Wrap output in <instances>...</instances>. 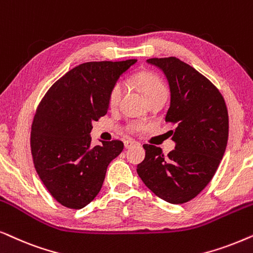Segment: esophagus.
I'll use <instances>...</instances> for the list:
<instances>
[{"instance_id": "1", "label": "esophagus", "mask_w": 253, "mask_h": 253, "mask_svg": "<svg viewBox=\"0 0 253 253\" xmlns=\"http://www.w3.org/2000/svg\"><path fill=\"white\" fill-rule=\"evenodd\" d=\"M139 144H140L139 142H136V141H134V140H125L124 141V146L126 149H128V148L133 147V146H139Z\"/></svg>"}]
</instances>
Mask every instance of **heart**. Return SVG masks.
I'll list each match as a JSON object with an SVG mask.
<instances>
[{"label":"heart","instance_id":"b5f03b06","mask_svg":"<svg viewBox=\"0 0 253 253\" xmlns=\"http://www.w3.org/2000/svg\"><path fill=\"white\" fill-rule=\"evenodd\" d=\"M135 82L137 86L141 89V91L143 92V95L146 96V98L153 95H157V93H167L166 84L155 74L141 72L135 76ZM123 92L124 84L121 82H116L111 86L109 95H107V104H109L111 109H114V107L118 106L121 96H123ZM141 128H142V125L140 123H129L126 127V129L133 134L140 132Z\"/></svg>","mask_w":253,"mask_h":253}]
</instances>
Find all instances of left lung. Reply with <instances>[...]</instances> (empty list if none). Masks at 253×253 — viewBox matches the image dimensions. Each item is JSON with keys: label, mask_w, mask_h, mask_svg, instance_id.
I'll return each mask as SVG.
<instances>
[{"label": "left lung", "mask_w": 253, "mask_h": 253, "mask_svg": "<svg viewBox=\"0 0 253 253\" xmlns=\"http://www.w3.org/2000/svg\"><path fill=\"white\" fill-rule=\"evenodd\" d=\"M163 70L171 102L166 121L176 148L164 155L143 144L146 157L137 166L144 185L162 200L184 204L197 197L216 172L228 142L229 118L223 96L207 77L174 56L147 60Z\"/></svg>", "instance_id": "8db88e82"}]
</instances>
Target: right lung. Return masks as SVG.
Segmentation results:
<instances>
[{
  "label": "right lung",
  "instance_id": "1",
  "mask_svg": "<svg viewBox=\"0 0 253 253\" xmlns=\"http://www.w3.org/2000/svg\"><path fill=\"white\" fill-rule=\"evenodd\" d=\"M126 61L85 62L47 90L31 126L36 171L60 205L81 210L95 199L111 161L124 149L119 140L91 147L92 121L105 116L107 95L118 77L134 65Z\"/></svg>",
  "mask_w": 253,
  "mask_h": 253
}]
</instances>
